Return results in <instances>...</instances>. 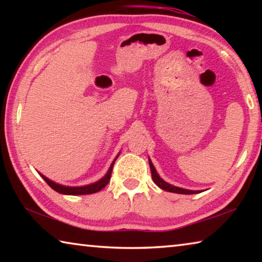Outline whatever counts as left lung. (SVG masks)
<instances>
[{"instance_id": "1", "label": "left lung", "mask_w": 262, "mask_h": 262, "mask_svg": "<svg viewBox=\"0 0 262 262\" xmlns=\"http://www.w3.org/2000/svg\"><path fill=\"white\" fill-rule=\"evenodd\" d=\"M149 165H150V170H151V177H152V179H154V183L156 184L159 188L166 190V192L178 193V194H196V193H200V190L184 189V188L177 187V186L167 184L166 181H164V180L161 178V177L158 176L156 168H155V166L152 165V163H151V161H150V159H149Z\"/></svg>"}]
</instances>
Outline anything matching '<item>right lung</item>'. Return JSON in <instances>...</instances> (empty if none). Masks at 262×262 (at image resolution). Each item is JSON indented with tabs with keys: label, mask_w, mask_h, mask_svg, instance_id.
Segmentation results:
<instances>
[{
	"label": "right lung",
	"mask_w": 262,
	"mask_h": 262,
	"mask_svg": "<svg viewBox=\"0 0 262 262\" xmlns=\"http://www.w3.org/2000/svg\"><path fill=\"white\" fill-rule=\"evenodd\" d=\"M118 156L115 157V159L113 161V163L111 164V166L108 168L107 173H106L103 178L100 180L97 181V183L94 184H90V185H86V186H79V187H70V186H63V185H59L54 183V181H52L51 179L46 178L45 176L41 174L42 179L46 181L50 187H52L54 190H56L57 193H61V194H66V195H84V194H92V193H97L99 192L100 189H103L106 185L108 184V181L111 179V174H112V170H113V165L115 161H117Z\"/></svg>",
	"instance_id": "1"
}]
</instances>
